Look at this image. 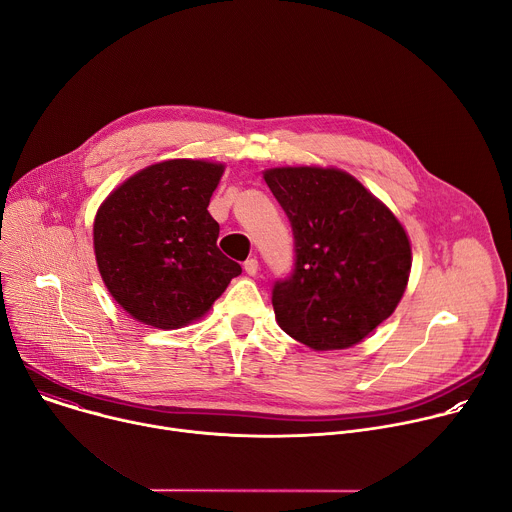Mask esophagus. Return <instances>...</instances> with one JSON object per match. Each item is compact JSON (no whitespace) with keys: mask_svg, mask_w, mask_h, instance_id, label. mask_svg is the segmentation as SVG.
<instances>
[{"mask_svg":"<svg viewBox=\"0 0 512 512\" xmlns=\"http://www.w3.org/2000/svg\"><path fill=\"white\" fill-rule=\"evenodd\" d=\"M243 269H245L247 275H257V271H259V261L251 257V259H247V261L243 263Z\"/></svg>","mask_w":512,"mask_h":512,"instance_id":"1","label":"esophagus"}]
</instances>
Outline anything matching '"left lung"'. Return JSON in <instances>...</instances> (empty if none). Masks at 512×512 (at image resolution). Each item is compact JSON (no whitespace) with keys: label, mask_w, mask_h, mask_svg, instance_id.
Instances as JSON below:
<instances>
[{"label":"left lung","mask_w":512,"mask_h":512,"mask_svg":"<svg viewBox=\"0 0 512 512\" xmlns=\"http://www.w3.org/2000/svg\"><path fill=\"white\" fill-rule=\"evenodd\" d=\"M265 182L294 233V269L273 283L279 326L314 350L360 342L397 308L411 269L393 212L340 170L275 168Z\"/></svg>","instance_id":"obj_1"}]
</instances>
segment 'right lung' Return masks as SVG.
<instances>
[{
    "instance_id": "1",
    "label": "right lung",
    "mask_w": 512,
    "mask_h": 512,
    "mask_svg": "<svg viewBox=\"0 0 512 512\" xmlns=\"http://www.w3.org/2000/svg\"><path fill=\"white\" fill-rule=\"evenodd\" d=\"M221 164L170 160L123 182L95 218V255L115 302L135 320L174 330L200 318L241 265L216 247L208 202Z\"/></svg>"
}]
</instances>
